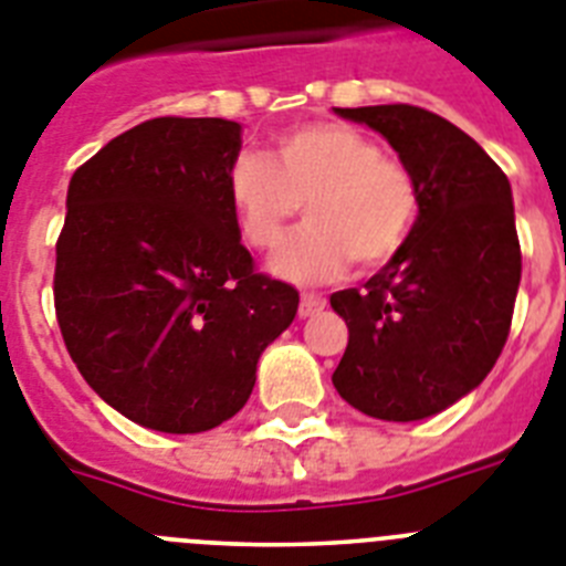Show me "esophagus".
<instances>
[{
  "mask_svg": "<svg viewBox=\"0 0 566 566\" xmlns=\"http://www.w3.org/2000/svg\"><path fill=\"white\" fill-rule=\"evenodd\" d=\"M324 298L316 296V293H302V302H298V316L302 318H311L316 316V313L324 311Z\"/></svg>",
  "mask_w": 566,
  "mask_h": 566,
  "instance_id": "esophagus-1",
  "label": "esophagus"
}]
</instances>
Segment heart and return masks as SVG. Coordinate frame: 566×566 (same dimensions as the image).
Listing matches in <instances>:
<instances>
[{"instance_id": "b5f03b06", "label": "heart", "mask_w": 566, "mask_h": 566, "mask_svg": "<svg viewBox=\"0 0 566 566\" xmlns=\"http://www.w3.org/2000/svg\"><path fill=\"white\" fill-rule=\"evenodd\" d=\"M224 190L235 228L255 250L276 248L304 201L307 224L273 259L279 276L293 282H333L350 262L385 268L419 213L410 167L381 154L365 130L331 119L282 130L273 159L242 154Z\"/></svg>"}]
</instances>
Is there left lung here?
I'll list each match as a JSON object with an SVG mask.
<instances>
[{
	"label": "left lung",
	"mask_w": 566,
	"mask_h": 566,
	"mask_svg": "<svg viewBox=\"0 0 566 566\" xmlns=\"http://www.w3.org/2000/svg\"><path fill=\"white\" fill-rule=\"evenodd\" d=\"M336 113L378 130L410 167L419 219L365 287L331 296L350 331L333 385L373 419H427L479 387L510 336L521 282L510 181L479 142L424 107Z\"/></svg>",
	"instance_id": "1"
}]
</instances>
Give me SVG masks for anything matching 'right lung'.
Here are the masks:
<instances>
[{
	"label": "right lung",
	"instance_id": "add662e5",
	"mask_svg": "<svg viewBox=\"0 0 566 566\" xmlns=\"http://www.w3.org/2000/svg\"><path fill=\"white\" fill-rule=\"evenodd\" d=\"M230 119L159 116L91 156L67 188L53 304L73 365L125 419L205 432L242 410L298 290L255 270L224 179Z\"/></svg>",
	"mask_w": 566,
	"mask_h": 566
}]
</instances>
